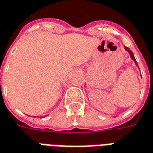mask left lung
Returning <instances> with one entry per match:
<instances>
[{
    "label": "left lung",
    "instance_id": "1",
    "mask_svg": "<svg viewBox=\"0 0 153 153\" xmlns=\"http://www.w3.org/2000/svg\"><path fill=\"white\" fill-rule=\"evenodd\" d=\"M125 49H126V50L127 51V52H128L129 53H130V57H131V59H132L134 61V63H135V64H136V65H137V61H136V59H135L134 56V54H133L132 51L130 50V48H127V47H126V46H125Z\"/></svg>",
    "mask_w": 153,
    "mask_h": 153
}]
</instances>
